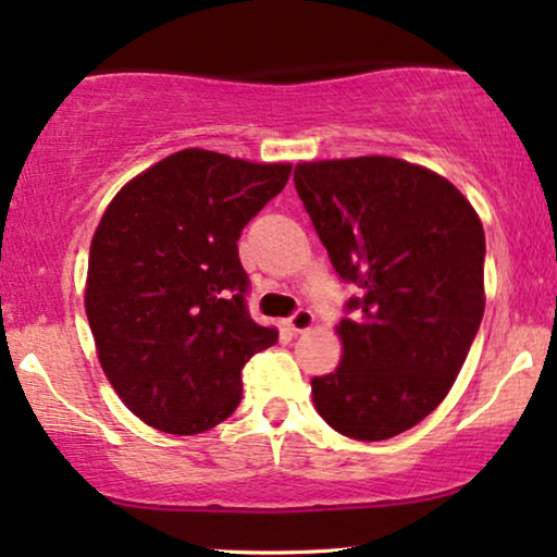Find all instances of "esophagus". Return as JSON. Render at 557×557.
Listing matches in <instances>:
<instances>
[{
    "label": "esophagus",
    "instance_id": "34e87169",
    "mask_svg": "<svg viewBox=\"0 0 557 557\" xmlns=\"http://www.w3.org/2000/svg\"><path fill=\"white\" fill-rule=\"evenodd\" d=\"M311 323H313V313L308 311V308H298V311H295L290 319H287V326H290V331H295V334L311 329Z\"/></svg>",
    "mask_w": 557,
    "mask_h": 557
}]
</instances>
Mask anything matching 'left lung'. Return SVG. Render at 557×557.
<instances>
[{
  "instance_id": "1",
  "label": "left lung",
  "mask_w": 557,
  "mask_h": 557,
  "mask_svg": "<svg viewBox=\"0 0 557 557\" xmlns=\"http://www.w3.org/2000/svg\"><path fill=\"white\" fill-rule=\"evenodd\" d=\"M293 180L355 287L342 362L311 380L313 404L344 436L391 440L442 404L481 326V218L445 177L391 157L311 161Z\"/></svg>"
}]
</instances>
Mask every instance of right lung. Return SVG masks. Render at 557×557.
Here are the masks:
<instances>
[{
  "label": "right lung",
  "instance_id": "right-lung-1",
  "mask_svg": "<svg viewBox=\"0 0 557 557\" xmlns=\"http://www.w3.org/2000/svg\"><path fill=\"white\" fill-rule=\"evenodd\" d=\"M290 164L185 149L128 182L89 249L87 319L123 404L169 434L221 424L244 364L277 342L246 308V223L283 193Z\"/></svg>",
  "mask_w": 557,
  "mask_h": 557
}]
</instances>
